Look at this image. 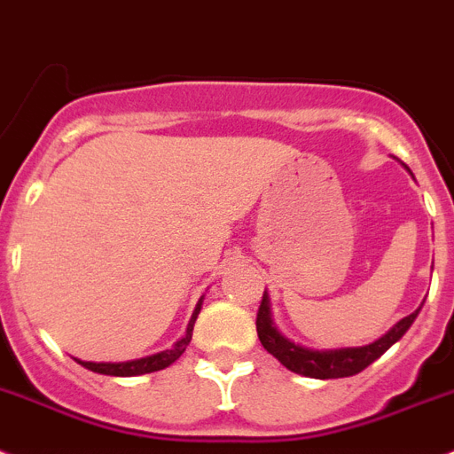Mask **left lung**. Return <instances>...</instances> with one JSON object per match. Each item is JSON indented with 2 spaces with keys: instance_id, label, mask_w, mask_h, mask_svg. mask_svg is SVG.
I'll return each mask as SVG.
<instances>
[{
  "instance_id": "obj_1",
  "label": "left lung",
  "mask_w": 454,
  "mask_h": 454,
  "mask_svg": "<svg viewBox=\"0 0 454 454\" xmlns=\"http://www.w3.org/2000/svg\"><path fill=\"white\" fill-rule=\"evenodd\" d=\"M420 308L414 309L410 317L400 318L398 324L385 333L380 339L371 341L366 346H346V348H308V346L294 344L292 339L285 337L280 330L276 328L271 317V301L264 289L262 303L257 309V337L271 353L273 357L289 371L305 378H317V380H330V378H348V375H357L359 371H364L366 366L373 364L380 355H385L391 346L398 341L403 334L410 330L414 324V318L419 317Z\"/></svg>"
}]
</instances>
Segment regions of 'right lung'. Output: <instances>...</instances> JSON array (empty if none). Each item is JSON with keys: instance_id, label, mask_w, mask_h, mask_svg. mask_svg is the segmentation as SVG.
Returning a JSON list of instances; mask_svg holds the SVG:
<instances>
[{"instance_id": "add662e5", "label": "right lung", "mask_w": 454, "mask_h": 454, "mask_svg": "<svg viewBox=\"0 0 454 454\" xmlns=\"http://www.w3.org/2000/svg\"><path fill=\"white\" fill-rule=\"evenodd\" d=\"M203 305V296L199 298L197 308L192 312L190 324H187L185 334L178 339L176 344L171 346V348L160 350V353L146 355V357L140 359H126V362H83V359H76L81 366H85L88 371H95V373L101 375H117V378H133V375H145V373H153V371H162L167 366H171L185 353L187 344H190L192 339V330H194V324H197V317L201 312Z\"/></svg>"}]
</instances>
